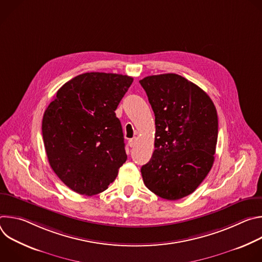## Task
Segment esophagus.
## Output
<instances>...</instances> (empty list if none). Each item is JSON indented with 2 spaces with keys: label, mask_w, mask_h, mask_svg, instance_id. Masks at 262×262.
Returning a JSON list of instances; mask_svg holds the SVG:
<instances>
[{
  "label": "esophagus",
  "mask_w": 262,
  "mask_h": 262,
  "mask_svg": "<svg viewBox=\"0 0 262 262\" xmlns=\"http://www.w3.org/2000/svg\"><path fill=\"white\" fill-rule=\"evenodd\" d=\"M137 138L136 137H134L133 139H130V140H128V145L130 146V147H134L135 145H136V143H137Z\"/></svg>",
  "instance_id": "obj_1"
}]
</instances>
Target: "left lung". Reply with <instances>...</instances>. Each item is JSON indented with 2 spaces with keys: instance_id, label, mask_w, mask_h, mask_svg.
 Returning <instances> with one entry per match:
<instances>
[{
  "instance_id": "left-lung-1",
  "label": "left lung",
  "mask_w": 262,
  "mask_h": 262,
  "mask_svg": "<svg viewBox=\"0 0 262 262\" xmlns=\"http://www.w3.org/2000/svg\"><path fill=\"white\" fill-rule=\"evenodd\" d=\"M156 116L155 151L141 173L145 185L167 200L192 194L210 171L217 115L210 97L175 73L140 81Z\"/></svg>"
}]
</instances>
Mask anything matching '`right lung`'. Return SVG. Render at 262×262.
<instances>
[{"instance_id": "right-lung-1", "label": "right lung", "mask_w": 262, "mask_h": 262, "mask_svg": "<svg viewBox=\"0 0 262 262\" xmlns=\"http://www.w3.org/2000/svg\"><path fill=\"white\" fill-rule=\"evenodd\" d=\"M133 81L117 73L86 72L65 83L47 107L42 137L49 163L76 193L103 192L125 163L115 111Z\"/></svg>"}]
</instances>
